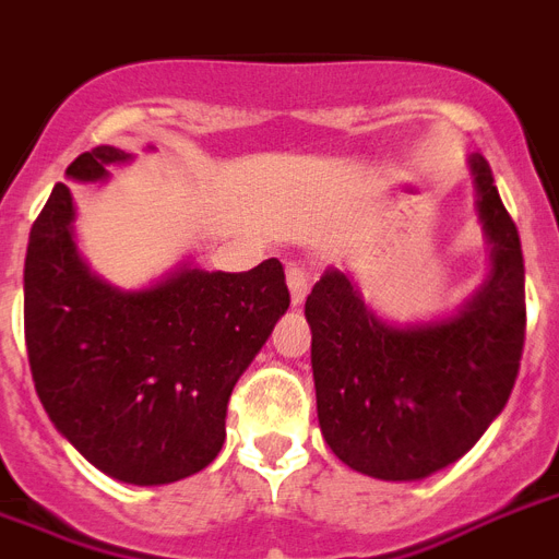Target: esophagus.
<instances>
[{
	"instance_id": "esophagus-1",
	"label": "esophagus",
	"mask_w": 559,
	"mask_h": 559,
	"mask_svg": "<svg viewBox=\"0 0 559 559\" xmlns=\"http://www.w3.org/2000/svg\"><path fill=\"white\" fill-rule=\"evenodd\" d=\"M287 287H289V301H293V307H301L304 298H307V289H310V275H307L301 266L289 264L287 266Z\"/></svg>"
}]
</instances>
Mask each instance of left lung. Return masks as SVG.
Masks as SVG:
<instances>
[{"label": "left lung", "instance_id": "obj_1", "mask_svg": "<svg viewBox=\"0 0 559 559\" xmlns=\"http://www.w3.org/2000/svg\"><path fill=\"white\" fill-rule=\"evenodd\" d=\"M468 171L491 270L460 310L396 324L335 266L304 304L324 442L384 483H416L465 456L506 407L523 358L520 235L483 154H471Z\"/></svg>", "mask_w": 559, "mask_h": 559}]
</instances>
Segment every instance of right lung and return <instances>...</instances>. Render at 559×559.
<instances>
[{
	"label": "right lung",
	"mask_w": 559,
	"mask_h": 559,
	"mask_svg": "<svg viewBox=\"0 0 559 559\" xmlns=\"http://www.w3.org/2000/svg\"><path fill=\"white\" fill-rule=\"evenodd\" d=\"M131 154L97 146L66 169L106 183ZM66 183L31 226L25 344L36 396L85 460L129 485H169L203 471L226 439L235 382L287 312L284 266L249 272L177 264L148 287L99 278L76 247Z\"/></svg>",
	"instance_id": "right-lung-1"
}]
</instances>
